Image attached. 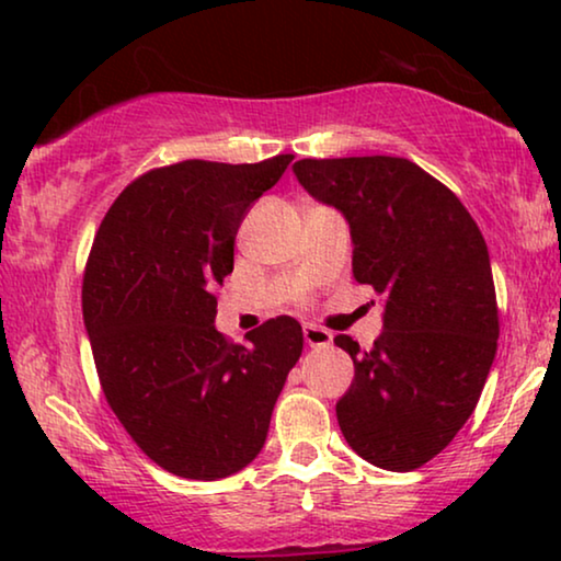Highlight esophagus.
Returning a JSON list of instances; mask_svg holds the SVG:
<instances>
[{
    "label": "esophagus",
    "mask_w": 561,
    "mask_h": 561,
    "mask_svg": "<svg viewBox=\"0 0 561 561\" xmlns=\"http://www.w3.org/2000/svg\"><path fill=\"white\" fill-rule=\"evenodd\" d=\"M304 340L309 347H329V344H332V332H327V329H321V327L306 324Z\"/></svg>",
    "instance_id": "34e87169"
}]
</instances>
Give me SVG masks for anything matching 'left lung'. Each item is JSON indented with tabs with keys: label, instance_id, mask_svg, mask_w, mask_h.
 Listing matches in <instances>:
<instances>
[{
	"label": "left lung",
	"instance_id": "left-lung-1",
	"mask_svg": "<svg viewBox=\"0 0 561 561\" xmlns=\"http://www.w3.org/2000/svg\"><path fill=\"white\" fill-rule=\"evenodd\" d=\"M309 196L347 219L352 275L382 301L370 350L347 334L355 378L336 401L344 439L393 472L439 455L472 416L497 350L488 244L462 202L405 158L298 160Z\"/></svg>",
	"mask_w": 561,
	"mask_h": 561
}]
</instances>
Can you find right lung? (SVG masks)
<instances>
[{
    "mask_svg": "<svg viewBox=\"0 0 561 561\" xmlns=\"http://www.w3.org/2000/svg\"><path fill=\"white\" fill-rule=\"evenodd\" d=\"M290 160H183L145 173L91 244L81 304L104 396L137 447L179 478L248 467L301 357L290 317L265 321L248 344L214 327V288L234 267L237 229Z\"/></svg>",
    "mask_w": 561,
    "mask_h": 561,
    "instance_id": "add662e5",
    "label": "right lung"
}]
</instances>
